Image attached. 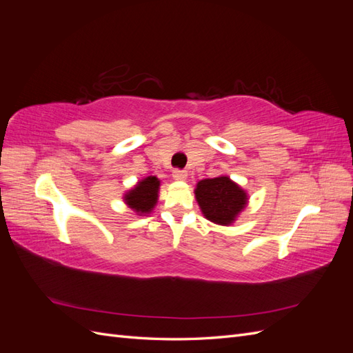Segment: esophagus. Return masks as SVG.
I'll return each instance as SVG.
<instances>
[{"label": "esophagus", "instance_id": "34e87169", "mask_svg": "<svg viewBox=\"0 0 353 353\" xmlns=\"http://www.w3.org/2000/svg\"><path fill=\"white\" fill-rule=\"evenodd\" d=\"M172 176L176 179V181H184L187 178V172L183 169H174L172 172Z\"/></svg>", "mask_w": 353, "mask_h": 353}]
</instances>
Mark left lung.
Returning <instances> with one entry per match:
<instances>
[{"instance_id":"1","label":"left lung","mask_w":353,"mask_h":353,"mask_svg":"<svg viewBox=\"0 0 353 353\" xmlns=\"http://www.w3.org/2000/svg\"><path fill=\"white\" fill-rule=\"evenodd\" d=\"M196 199L203 215L219 225H230L248 203L244 190L228 176L200 181L196 188Z\"/></svg>"}]
</instances>
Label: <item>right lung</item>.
Masks as SVG:
<instances>
[{
	"mask_svg": "<svg viewBox=\"0 0 353 353\" xmlns=\"http://www.w3.org/2000/svg\"><path fill=\"white\" fill-rule=\"evenodd\" d=\"M159 185L160 183L156 176H147L125 196V201L138 213L152 212L157 201Z\"/></svg>",
	"mask_w": 353,
	"mask_h": 353,
	"instance_id": "add662e5",
	"label": "right lung"
}]
</instances>
